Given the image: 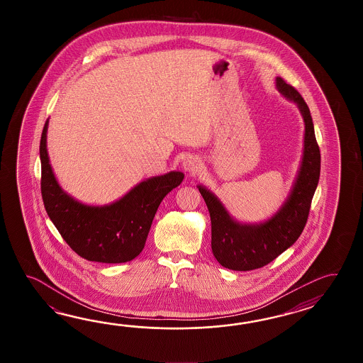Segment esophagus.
Segmentation results:
<instances>
[{
	"label": "esophagus",
	"mask_w": 363,
	"mask_h": 363,
	"mask_svg": "<svg viewBox=\"0 0 363 363\" xmlns=\"http://www.w3.org/2000/svg\"><path fill=\"white\" fill-rule=\"evenodd\" d=\"M183 169H184L186 172H197L199 169H200V161H199V158H196V157H193V155H189V157H185L184 160H183Z\"/></svg>",
	"instance_id": "34e87169"
}]
</instances>
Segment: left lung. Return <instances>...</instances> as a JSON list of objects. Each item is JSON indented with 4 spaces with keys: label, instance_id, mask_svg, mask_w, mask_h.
<instances>
[{
    "label": "left lung",
    "instance_id": "obj_1",
    "mask_svg": "<svg viewBox=\"0 0 363 363\" xmlns=\"http://www.w3.org/2000/svg\"><path fill=\"white\" fill-rule=\"evenodd\" d=\"M275 82L279 92L300 108L305 123L301 164L281 208L261 223H241L231 216L214 193L203 185H197L210 213L213 255L230 270L259 269L292 247L308 222V210L319 182L320 152L308 105L297 89L286 84L281 77H277Z\"/></svg>",
    "mask_w": 363,
    "mask_h": 363
}]
</instances>
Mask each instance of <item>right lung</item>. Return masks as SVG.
<instances>
[{
    "label": "right lung",
    "mask_w": 363,
    "mask_h": 363,
    "mask_svg": "<svg viewBox=\"0 0 363 363\" xmlns=\"http://www.w3.org/2000/svg\"><path fill=\"white\" fill-rule=\"evenodd\" d=\"M48 123L40 141L41 196L50 220L69 247L88 261L123 263L132 261L145 247L157 208L164 196L184 179L180 171L152 177L123 197L108 205L79 202L62 189L49 162Z\"/></svg>",
    "instance_id": "right-lung-1"
}]
</instances>
